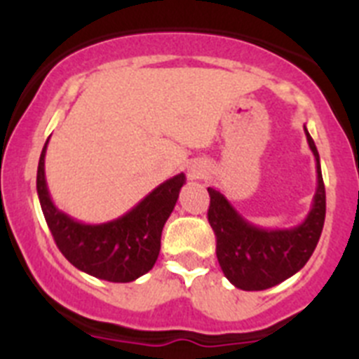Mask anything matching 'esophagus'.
Wrapping results in <instances>:
<instances>
[{"label":"esophagus","mask_w":359,"mask_h":359,"mask_svg":"<svg viewBox=\"0 0 359 359\" xmlns=\"http://www.w3.org/2000/svg\"><path fill=\"white\" fill-rule=\"evenodd\" d=\"M192 176H196V170H192Z\"/></svg>","instance_id":"34e87169"}]
</instances>
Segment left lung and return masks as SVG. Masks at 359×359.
<instances>
[{"label":"left lung","mask_w":359,"mask_h":359,"mask_svg":"<svg viewBox=\"0 0 359 359\" xmlns=\"http://www.w3.org/2000/svg\"><path fill=\"white\" fill-rule=\"evenodd\" d=\"M306 129V128H304ZM315 154L318 187L304 223L286 230H266L248 223L219 190L208 187V223L215 233V253L224 277L244 291H262L293 277L315 252L325 221V187L316 145L306 129Z\"/></svg>","instance_id":"1"}]
</instances>
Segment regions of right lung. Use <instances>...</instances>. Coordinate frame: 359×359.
<instances>
[{
  "label": "right lung",
  "instance_id": "right-lung-1",
  "mask_svg": "<svg viewBox=\"0 0 359 359\" xmlns=\"http://www.w3.org/2000/svg\"><path fill=\"white\" fill-rule=\"evenodd\" d=\"M46 147L48 140L37 167V196L57 248L75 268L107 282H133L147 273L160 255L161 230L174 210L185 174L158 185L122 217L86 224L53 205L44 176Z\"/></svg>",
  "mask_w": 359,
  "mask_h": 359
}]
</instances>
